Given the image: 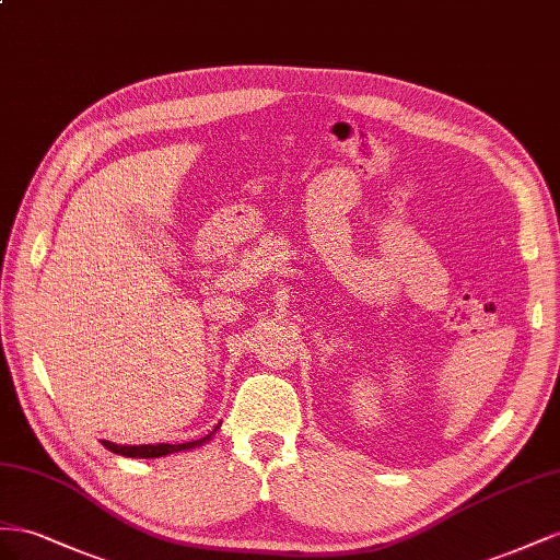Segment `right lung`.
<instances>
[{
    "mask_svg": "<svg viewBox=\"0 0 560 560\" xmlns=\"http://www.w3.org/2000/svg\"><path fill=\"white\" fill-rule=\"evenodd\" d=\"M218 427L211 431V434H206L203 439L197 441H187V443H154V445H117L112 441H103V445L107 451L124 455V457H138V459H148V457H164L171 453H180V451H191V448H199L206 441H211V436L215 434Z\"/></svg>",
    "mask_w": 560,
    "mask_h": 560,
    "instance_id": "obj_1",
    "label": "right lung"
}]
</instances>
